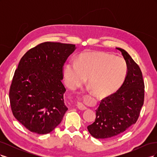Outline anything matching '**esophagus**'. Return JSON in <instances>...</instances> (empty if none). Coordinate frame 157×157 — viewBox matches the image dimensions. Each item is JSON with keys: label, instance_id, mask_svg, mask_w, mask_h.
I'll return each instance as SVG.
<instances>
[{"label": "esophagus", "instance_id": "34e87169", "mask_svg": "<svg viewBox=\"0 0 157 157\" xmlns=\"http://www.w3.org/2000/svg\"><path fill=\"white\" fill-rule=\"evenodd\" d=\"M77 107H78L79 109H80V110H85V109H87V107L80 101H77Z\"/></svg>", "mask_w": 157, "mask_h": 157}]
</instances>
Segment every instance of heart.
Here are the masks:
<instances>
[{
  "label": "heart",
  "instance_id": "b5f03b06",
  "mask_svg": "<svg viewBox=\"0 0 157 157\" xmlns=\"http://www.w3.org/2000/svg\"><path fill=\"white\" fill-rule=\"evenodd\" d=\"M127 73V64L121 56L104 52H86L77 61H69L63 68L65 82L71 89L83 84L88 77L97 95L109 96L120 88Z\"/></svg>",
  "mask_w": 157,
  "mask_h": 157
}]
</instances>
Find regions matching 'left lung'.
<instances>
[{
	"instance_id": "obj_1",
	"label": "left lung",
	"mask_w": 157,
	"mask_h": 157,
	"mask_svg": "<svg viewBox=\"0 0 157 157\" xmlns=\"http://www.w3.org/2000/svg\"><path fill=\"white\" fill-rule=\"evenodd\" d=\"M127 64L124 82L117 91L101 101L96 110L95 122L88 130L97 139H107L119 135L134 124L144 105L145 85L141 71L128 52L120 48Z\"/></svg>"
}]
</instances>
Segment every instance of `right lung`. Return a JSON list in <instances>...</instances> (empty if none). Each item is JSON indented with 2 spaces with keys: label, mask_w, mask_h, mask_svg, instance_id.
I'll return each mask as SVG.
<instances>
[{
  "label": "right lung",
  "mask_w": 157,
  "mask_h": 157,
  "mask_svg": "<svg viewBox=\"0 0 157 157\" xmlns=\"http://www.w3.org/2000/svg\"><path fill=\"white\" fill-rule=\"evenodd\" d=\"M75 45L45 42L28 50L15 71L9 91L13 116L27 130L48 134L58 126L68 108L63 65Z\"/></svg>",
  "instance_id": "obj_1"
}]
</instances>
